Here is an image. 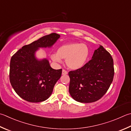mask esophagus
Wrapping results in <instances>:
<instances>
[{
	"instance_id": "34e87169",
	"label": "esophagus",
	"mask_w": 131,
	"mask_h": 131,
	"mask_svg": "<svg viewBox=\"0 0 131 131\" xmlns=\"http://www.w3.org/2000/svg\"><path fill=\"white\" fill-rule=\"evenodd\" d=\"M68 73V72L67 71H66L65 70H63L62 71V75H67V74Z\"/></svg>"
}]
</instances>
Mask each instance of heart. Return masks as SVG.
I'll return each mask as SVG.
<instances>
[{"instance_id":"1","label":"heart","mask_w":131,"mask_h":131,"mask_svg":"<svg viewBox=\"0 0 131 131\" xmlns=\"http://www.w3.org/2000/svg\"><path fill=\"white\" fill-rule=\"evenodd\" d=\"M90 50L85 44L69 43L63 44L58 48L57 53L51 56L52 60L60 63L66 59V63L71 70H78L85 65L88 58Z\"/></svg>"}]
</instances>
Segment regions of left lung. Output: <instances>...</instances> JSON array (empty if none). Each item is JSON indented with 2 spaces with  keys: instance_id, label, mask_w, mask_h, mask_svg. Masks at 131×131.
<instances>
[{
  "instance_id": "1",
  "label": "left lung",
  "mask_w": 131,
  "mask_h": 131,
  "mask_svg": "<svg viewBox=\"0 0 131 131\" xmlns=\"http://www.w3.org/2000/svg\"><path fill=\"white\" fill-rule=\"evenodd\" d=\"M69 92L78 102H95L109 89L114 76L113 60L111 54L100 46L91 60L83 67L70 71Z\"/></svg>"
}]
</instances>
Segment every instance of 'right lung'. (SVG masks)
<instances>
[{"label": "right lung", "mask_w": 131, "mask_h": 131, "mask_svg": "<svg viewBox=\"0 0 131 131\" xmlns=\"http://www.w3.org/2000/svg\"><path fill=\"white\" fill-rule=\"evenodd\" d=\"M52 33L23 46L12 56L9 81L20 97L27 102H43L51 96L56 83L60 78L62 69L52 68L47 59H37L39 48H50L60 38Z\"/></svg>", "instance_id": "add662e5"}]
</instances>
